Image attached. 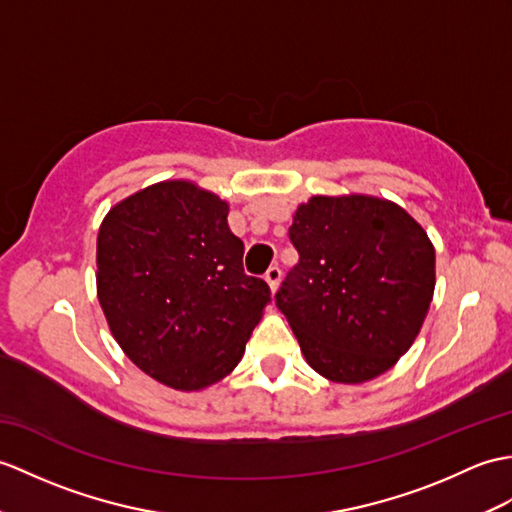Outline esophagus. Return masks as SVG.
Listing matches in <instances>:
<instances>
[{"label": "esophagus", "mask_w": 512, "mask_h": 512, "mask_svg": "<svg viewBox=\"0 0 512 512\" xmlns=\"http://www.w3.org/2000/svg\"><path fill=\"white\" fill-rule=\"evenodd\" d=\"M264 279L268 281L270 290H272V292H277V288H279V281H281V268H279V266H270V268L266 270Z\"/></svg>", "instance_id": "34e87169"}]
</instances>
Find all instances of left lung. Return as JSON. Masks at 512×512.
I'll return each mask as SVG.
<instances>
[{
  "mask_svg": "<svg viewBox=\"0 0 512 512\" xmlns=\"http://www.w3.org/2000/svg\"><path fill=\"white\" fill-rule=\"evenodd\" d=\"M299 261L275 303L316 373L362 384L410 344L434 294V246L395 202L314 196L288 231Z\"/></svg>",
  "mask_w": 512,
  "mask_h": 512,
  "instance_id": "left-lung-1",
  "label": "left lung"
}]
</instances>
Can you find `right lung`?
I'll return each mask as SVG.
<instances>
[{"instance_id": "obj_1", "label": "right lung", "mask_w": 512, "mask_h": 512, "mask_svg": "<svg viewBox=\"0 0 512 512\" xmlns=\"http://www.w3.org/2000/svg\"><path fill=\"white\" fill-rule=\"evenodd\" d=\"M229 205L187 181L141 189L98 233V299L117 344L141 371L200 390L242 360L270 301L244 272Z\"/></svg>"}]
</instances>
